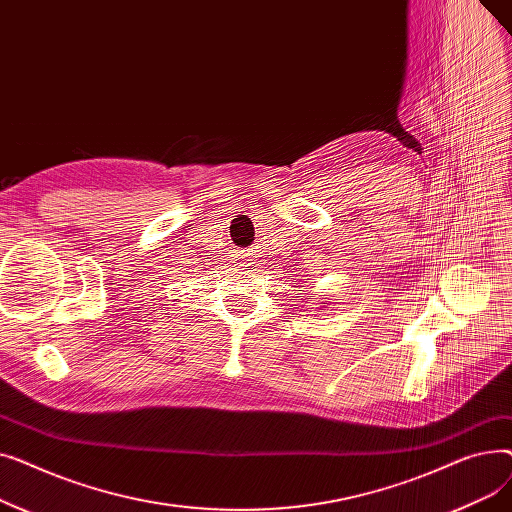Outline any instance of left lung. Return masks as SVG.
I'll return each mask as SVG.
<instances>
[{
  "label": "left lung",
  "mask_w": 512,
  "mask_h": 512,
  "mask_svg": "<svg viewBox=\"0 0 512 512\" xmlns=\"http://www.w3.org/2000/svg\"><path fill=\"white\" fill-rule=\"evenodd\" d=\"M326 305H328V301H326V303H324V307H326Z\"/></svg>",
  "instance_id": "8db88e82"
}]
</instances>
